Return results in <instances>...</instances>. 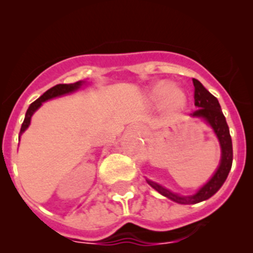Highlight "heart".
I'll use <instances>...</instances> for the list:
<instances>
[{
  "label": "heart",
  "mask_w": 253,
  "mask_h": 253,
  "mask_svg": "<svg viewBox=\"0 0 253 253\" xmlns=\"http://www.w3.org/2000/svg\"><path fill=\"white\" fill-rule=\"evenodd\" d=\"M150 98L154 101H164L169 110L178 111L183 109L186 98L180 90H175L174 86L168 82H160L155 84L150 91Z\"/></svg>",
  "instance_id": "heart-1"
}]
</instances>
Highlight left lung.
I'll return each mask as SVG.
<instances>
[{"instance_id": "1", "label": "left lung", "mask_w": 253, "mask_h": 253, "mask_svg": "<svg viewBox=\"0 0 253 253\" xmlns=\"http://www.w3.org/2000/svg\"><path fill=\"white\" fill-rule=\"evenodd\" d=\"M192 82L195 85V105L197 110L193 111L191 116L203 119L213 128L221 148V159L218 169L211 176V180L192 196H178L177 193L171 192L159 183L147 180V182L160 195L176 203H180V205H196V203L203 202V201L211 198L214 193L218 192L219 188L225 182L231 165H233V142H231L230 132H229L225 116L221 111L220 104H219L218 99L211 95L200 81L193 78Z\"/></svg>"}]
</instances>
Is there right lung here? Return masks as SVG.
Instances as JSON below:
<instances>
[{
    "label": "right lung",
    "instance_id": "1",
    "mask_svg": "<svg viewBox=\"0 0 253 253\" xmlns=\"http://www.w3.org/2000/svg\"><path fill=\"white\" fill-rule=\"evenodd\" d=\"M84 82L79 81V82H76V83H71V84H57V85L52 86V88H50L48 90L45 91V93L42 94L39 99H37L34 103L30 104V106L28 108L27 114H25V117H24V121H23L22 127H20V134H22L23 132H24L25 129L29 127L30 120H32L33 114H34V112L37 111L40 106H42V104L44 103V101L50 100V99H53V98H57V96L66 95V94L72 93V91L77 90V89L81 88L82 84Z\"/></svg>",
    "mask_w": 253,
    "mask_h": 253
}]
</instances>
